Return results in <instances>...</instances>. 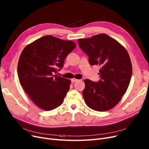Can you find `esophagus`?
Wrapping results in <instances>:
<instances>
[{
  "mask_svg": "<svg viewBox=\"0 0 149 149\" xmlns=\"http://www.w3.org/2000/svg\"><path fill=\"white\" fill-rule=\"evenodd\" d=\"M71 81H72V82H74L78 81L79 80H78V79H76V78H73V79H71Z\"/></svg>",
  "mask_w": 149,
  "mask_h": 149,
  "instance_id": "34e87169",
  "label": "esophagus"
}]
</instances>
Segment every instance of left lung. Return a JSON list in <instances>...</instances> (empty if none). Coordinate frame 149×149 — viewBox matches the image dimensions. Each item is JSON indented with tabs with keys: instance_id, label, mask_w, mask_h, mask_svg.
<instances>
[{
	"instance_id": "left-lung-1",
	"label": "left lung",
	"mask_w": 149,
	"mask_h": 149,
	"mask_svg": "<svg viewBox=\"0 0 149 149\" xmlns=\"http://www.w3.org/2000/svg\"><path fill=\"white\" fill-rule=\"evenodd\" d=\"M78 44L88 56L90 64L101 68L98 82L84 80L85 102L95 111L109 110L121 101L129 86L132 74L129 54L116 40L104 33L79 39Z\"/></svg>"
}]
</instances>
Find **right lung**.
Returning a JSON list of instances; mask_svg holds the SVG:
<instances>
[{"label": "right lung", "instance_id": "add662e5", "mask_svg": "<svg viewBox=\"0 0 149 149\" xmlns=\"http://www.w3.org/2000/svg\"><path fill=\"white\" fill-rule=\"evenodd\" d=\"M76 46L73 41L48 35L28 44L21 53L17 65L19 82L41 109L52 110L62 104L71 81L54 73L63 67Z\"/></svg>", "mask_w": 149, "mask_h": 149}]
</instances>
